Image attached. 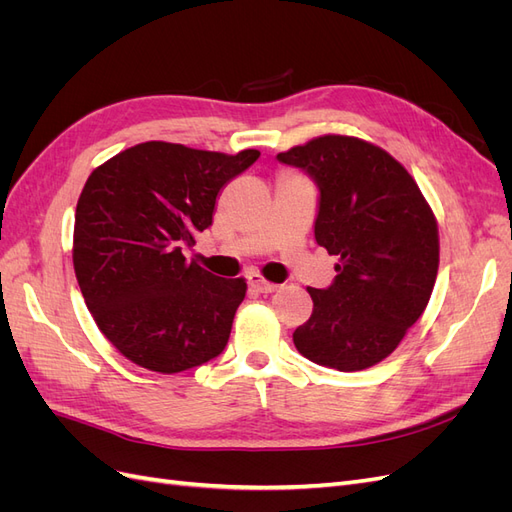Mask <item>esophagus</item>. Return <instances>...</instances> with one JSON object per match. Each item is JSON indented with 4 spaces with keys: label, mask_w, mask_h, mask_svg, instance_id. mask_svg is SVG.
Segmentation results:
<instances>
[{
    "label": "esophagus",
    "mask_w": 512,
    "mask_h": 512,
    "mask_svg": "<svg viewBox=\"0 0 512 512\" xmlns=\"http://www.w3.org/2000/svg\"><path fill=\"white\" fill-rule=\"evenodd\" d=\"M247 284H250L254 290H258V292H275L277 288H280V286H277V284H273V282H267L265 280V277H262L260 273H250V275H247Z\"/></svg>",
    "instance_id": "esophagus-1"
}]
</instances>
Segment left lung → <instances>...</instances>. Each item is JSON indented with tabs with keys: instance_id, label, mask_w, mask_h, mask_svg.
Returning <instances> with one entry per match:
<instances>
[{
	"instance_id": "8db88e82",
	"label": "left lung",
	"mask_w": 512,
	"mask_h": 512,
	"mask_svg": "<svg viewBox=\"0 0 512 512\" xmlns=\"http://www.w3.org/2000/svg\"><path fill=\"white\" fill-rule=\"evenodd\" d=\"M320 190L314 235L337 256L329 288H307L312 316L294 346L324 367L361 371L386 359L421 318L440 265L438 222L391 153L324 134L277 153Z\"/></svg>"
}]
</instances>
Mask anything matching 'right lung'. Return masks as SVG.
<instances>
[{
	"label": "right lung",
	"instance_id": "add662e5",
	"mask_svg": "<svg viewBox=\"0 0 512 512\" xmlns=\"http://www.w3.org/2000/svg\"><path fill=\"white\" fill-rule=\"evenodd\" d=\"M258 158L149 141L89 175L74 215V273L98 329L128 361L179 374L226 348L247 284L181 250L211 226L224 185Z\"/></svg>",
	"mask_w": 512,
	"mask_h": 512
}]
</instances>
